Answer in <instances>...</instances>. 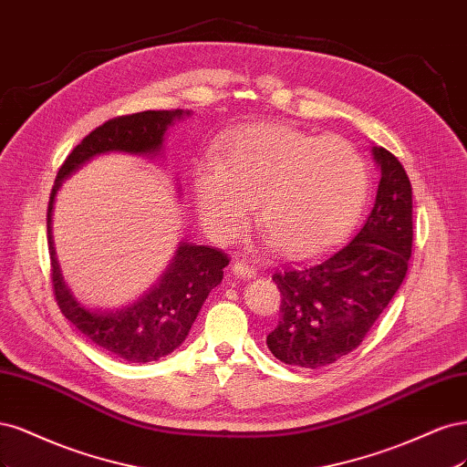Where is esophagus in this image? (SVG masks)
<instances>
[{
  "label": "esophagus",
  "mask_w": 467,
  "mask_h": 467,
  "mask_svg": "<svg viewBox=\"0 0 467 467\" xmlns=\"http://www.w3.org/2000/svg\"><path fill=\"white\" fill-rule=\"evenodd\" d=\"M233 274L238 275V277L246 279V277H254V275H255V269H254L252 265H248L246 262H243V260H236V262L233 264Z\"/></svg>",
  "instance_id": "34e87169"
}]
</instances>
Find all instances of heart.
<instances>
[{
  "label": "heart",
  "mask_w": 467,
  "mask_h": 467,
  "mask_svg": "<svg viewBox=\"0 0 467 467\" xmlns=\"http://www.w3.org/2000/svg\"><path fill=\"white\" fill-rule=\"evenodd\" d=\"M368 193L365 159L349 141L318 138L287 124L240 131L219 162L195 171L202 221L229 240L255 217L285 255H310L332 246L357 223Z\"/></svg>",
  "instance_id": "heart-1"
}]
</instances>
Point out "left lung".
<instances>
[{"label":"left lung","instance_id":"1","mask_svg":"<svg viewBox=\"0 0 467 467\" xmlns=\"http://www.w3.org/2000/svg\"><path fill=\"white\" fill-rule=\"evenodd\" d=\"M372 155L382 176L363 227L318 258L285 264L272 275L281 293V316L265 343L285 365L322 368L349 355L408 274L413 246L411 182L384 147H372Z\"/></svg>","mask_w":467,"mask_h":467}]
</instances>
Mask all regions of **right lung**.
I'll list each match as a JSON object with an SVG mask.
<instances>
[{
  "label": "right lung",
  "mask_w": 467,
  "mask_h": 467,
  "mask_svg": "<svg viewBox=\"0 0 467 467\" xmlns=\"http://www.w3.org/2000/svg\"><path fill=\"white\" fill-rule=\"evenodd\" d=\"M182 110H145L118 116L83 138L57 171L50 193L47 227L50 252V277L54 298L66 318L99 348L128 363H151L172 353L182 343L198 316L203 300L223 279L229 255L219 248L184 243L178 248L167 274L159 285L122 310L93 312L81 306L59 275L52 243V205L62 180L83 162L109 151L131 155H157L162 135Z\"/></svg>",
  "instance_id": "add662e5"
}]
</instances>
